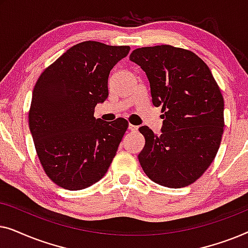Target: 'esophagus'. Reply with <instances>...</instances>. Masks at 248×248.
I'll use <instances>...</instances> for the list:
<instances>
[{
    "mask_svg": "<svg viewBox=\"0 0 248 248\" xmlns=\"http://www.w3.org/2000/svg\"><path fill=\"white\" fill-rule=\"evenodd\" d=\"M128 130H130L131 132H138L139 126H137V125H132V124H130V125H128Z\"/></svg>",
    "mask_w": 248,
    "mask_h": 248,
    "instance_id": "1",
    "label": "esophagus"
}]
</instances>
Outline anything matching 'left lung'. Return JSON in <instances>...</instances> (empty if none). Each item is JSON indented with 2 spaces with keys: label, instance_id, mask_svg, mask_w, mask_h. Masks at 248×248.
I'll use <instances>...</instances> for the list:
<instances>
[{
  "label": "left lung",
  "instance_id": "obj_1",
  "mask_svg": "<svg viewBox=\"0 0 248 248\" xmlns=\"http://www.w3.org/2000/svg\"><path fill=\"white\" fill-rule=\"evenodd\" d=\"M130 60L147 74L161 134L141 126L145 144L139 161L159 185L181 188L201 177L221 142L223 97L209 66L191 50L170 45L142 47Z\"/></svg>",
  "mask_w": 248,
  "mask_h": 248
}]
</instances>
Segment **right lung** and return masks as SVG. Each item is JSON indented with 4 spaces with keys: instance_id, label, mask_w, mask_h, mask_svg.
<instances>
[{
    "instance_id": "obj_1",
    "label": "right lung",
    "mask_w": 248,
    "mask_h": 248,
    "mask_svg": "<svg viewBox=\"0 0 248 248\" xmlns=\"http://www.w3.org/2000/svg\"><path fill=\"white\" fill-rule=\"evenodd\" d=\"M130 46L83 42L67 49L37 80L29 128L46 175L61 187L78 191L100 181L128 127L124 118H94L108 97V77Z\"/></svg>"
}]
</instances>
